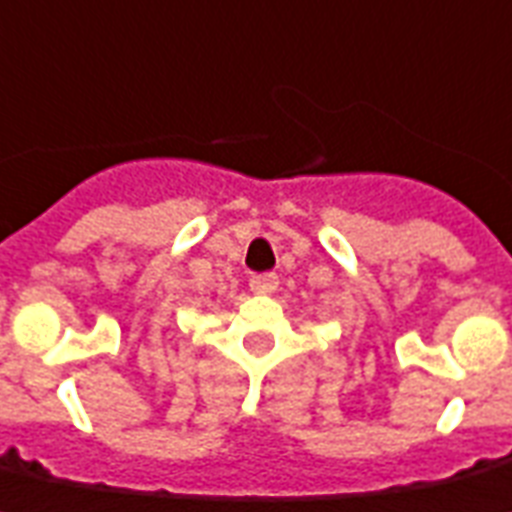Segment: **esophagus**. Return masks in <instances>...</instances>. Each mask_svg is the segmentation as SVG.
I'll return each mask as SVG.
<instances>
[{"instance_id": "esophagus-1", "label": "esophagus", "mask_w": 512, "mask_h": 512, "mask_svg": "<svg viewBox=\"0 0 512 512\" xmlns=\"http://www.w3.org/2000/svg\"><path fill=\"white\" fill-rule=\"evenodd\" d=\"M277 285H279V277L272 272L253 274L251 277V290L256 292V295H272V292L277 290Z\"/></svg>"}]
</instances>
